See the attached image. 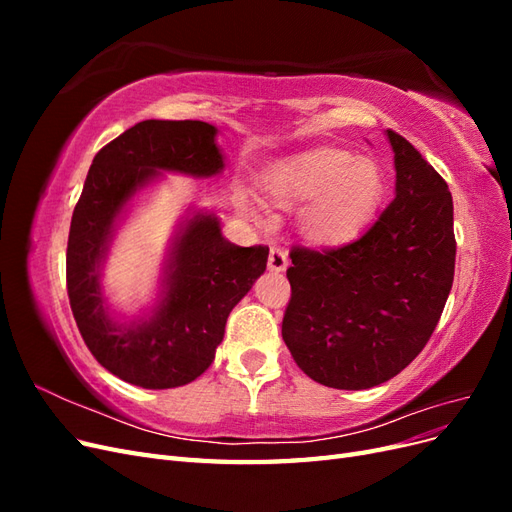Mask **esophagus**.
<instances>
[{"label": "esophagus", "instance_id": "34e87169", "mask_svg": "<svg viewBox=\"0 0 512 512\" xmlns=\"http://www.w3.org/2000/svg\"><path fill=\"white\" fill-rule=\"evenodd\" d=\"M288 267V254L282 250V247H271L269 252V269L280 273V271H286Z\"/></svg>", "mask_w": 512, "mask_h": 512}]
</instances>
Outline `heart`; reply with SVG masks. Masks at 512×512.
Listing matches in <instances>:
<instances>
[{"mask_svg":"<svg viewBox=\"0 0 512 512\" xmlns=\"http://www.w3.org/2000/svg\"><path fill=\"white\" fill-rule=\"evenodd\" d=\"M267 190L284 207L309 200L301 213L305 235L314 241H339L374 215L384 194V177L374 160L318 149L275 168L267 177Z\"/></svg>","mask_w":512,"mask_h":512,"instance_id":"heart-1","label":"heart"}]
</instances>
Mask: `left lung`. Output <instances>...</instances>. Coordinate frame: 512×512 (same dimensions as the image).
Masks as SVG:
<instances>
[{"label":"left lung","mask_w":512,"mask_h":512,"mask_svg":"<svg viewBox=\"0 0 512 512\" xmlns=\"http://www.w3.org/2000/svg\"><path fill=\"white\" fill-rule=\"evenodd\" d=\"M386 136L397 173L391 205L350 243L290 252L282 337L305 374L331 389H371L406 369L453 286V196L404 136Z\"/></svg>","instance_id":"8db88e82"}]
</instances>
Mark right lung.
Masks as SVG:
<instances>
[{"label":"right lung","instance_id":"1","mask_svg":"<svg viewBox=\"0 0 512 512\" xmlns=\"http://www.w3.org/2000/svg\"><path fill=\"white\" fill-rule=\"evenodd\" d=\"M215 134L205 121L136 123L96 153L72 213L66 280L76 327L104 369L143 389H175L203 374L232 307L267 269V245L230 243L213 213L196 211L170 245L149 314L117 322L108 312L102 265L130 200L164 170L220 175L224 156Z\"/></svg>","mask_w":512,"mask_h":512}]
</instances>
